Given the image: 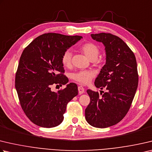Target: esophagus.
Returning a JSON list of instances; mask_svg holds the SVG:
<instances>
[{
    "mask_svg": "<svg viewBox=\"0 0 152 152\" xmlns=\"http://www.w3.org/2000/svg\"><path fill=\"white\" fill-rule=\"evenodd\" d=\"M78 92L80 94H82L84 92V88L82 86H78Z\"/></svg>",
    "mask_w": 152,
    "mask_h": 152,
    "instance_id": "obj_1",
    "label": "esophagus"
}]
</instances>
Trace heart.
<instances>
[{"instance_id":"heart-1","label":"heart","mask_w":152,"mask_h":152,"mask_svg":"<svg viewBox=\"0 0 152 152\" xmlns=\"http://www.w3.org/2000/svg\"><path fill=\"white\" fill-rule=\"evenodd\" d=\"M81 51L88 59L96 60L100 54V49L97 46L92 42H87L84 44L80 47ZM72 52L70 50L65 51L62 56V64L66 67H69L71 65ZM94 77V73L89 70H80L74 73L72 78L76 82L81 84H88L92 80Z\"/></svg>"}]
</instances>
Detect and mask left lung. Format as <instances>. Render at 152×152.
I'll use <instances>...</instances> for the list:
<instances>
[{
  "mask_svg": "<svg viewBox=\"0 0 152 152\" xmlns=\"http://www.w3.org/2000/svg\"><path fill=\"white\" fill-rule=\"evenodd\" d=\"M91 37L105 46L106 64L94 84L106 92L100 97L98 92L87 90L90 102L85 118L92 126L105 128L120 122L130 108L138 85L137 62L134 52L117 36L99 33Z\"/></svg>",
  "mask_w": 152,
  "mask_h": 152,
  "instance_id": "left-lung-1",
  "label": "left lung"
}]
</instances>
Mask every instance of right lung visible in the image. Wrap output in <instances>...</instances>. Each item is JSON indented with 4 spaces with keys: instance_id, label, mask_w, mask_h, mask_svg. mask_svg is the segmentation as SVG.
I'll return each mask as SVG.
<instances>
[{
    "instance_id": "1",
    "label": "right lung",
    "mask_w": 152,
    "mask_h": 152,
    "mask_svg": "<svg viewBox=\"0 0 152 152\" xmlns=\"http://www.w3.org/2000/svg\"><path fill=\"white\" fill-rule=\"evenodd\" d=\"M80 36L46 33L36 38L24 48L19 60L15 88L20 106L32 122L53 128L64 120L67 104L78 95V86L70 83L58 92L53 84H66L62 56L81 39Z\"/></svg>"
}]
</instances>
